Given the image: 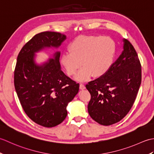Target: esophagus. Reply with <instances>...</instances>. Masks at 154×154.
I'll list each match as a JSON object with an SVG mask.
<instances>
[{
  "instance_id": "34e87169",
  "label": "esophagus",
  "mask_w": 154,
  "mask_h": 154,
  "mask_svg": "<svg viewBox=\"0 0 154 154\" xmlns=\"http://www.w3.org/2000/svg\"><path fill=\"white\" fill-rule=\"evenodd\" d=\"M79 88L80 89H85V85L83 83H80Z\"/></svg>"
}]
</instances>
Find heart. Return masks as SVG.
Instances as JSON below:
<instances>
[{"mask_svg": "<svg viewBox=\"0 0 154 154\" xmlns=\"http://www.w3.org/2000/svg\"><path fill=\"white\" fill-rule=\"evenodd\" d=\"M115 53L116 44L112 38L101 35L81 36L71 42L61 62L69 76H74L82 65L77 77L83 81L93 75L105 74L112 66Z\"/></svg>", "mask_w": 154, "mask_h": 154, "instance_id": "heart-1", "label": "heart"}]
</instances>
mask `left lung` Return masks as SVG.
I'll use <instances>...</instances> for the list:
<instances>
[{
  "label": "left lung",
  "instance_id": "obj_1",
  "mask_svg": "<svg viewBox=\"0 0 154 154\" xmlns=\"http://www.w3.org/2000/svg\"><path fill=\"white\" fill-rule=\"evenodd\" d=\"M141 82V63L138 54L125 39L122 54L109 70L86 85L91 94L89 115L103 126L119 122L131 109Z\"/></svg>",
  "mask_w": 154,
  "mask_h": 154
}]
</instances>
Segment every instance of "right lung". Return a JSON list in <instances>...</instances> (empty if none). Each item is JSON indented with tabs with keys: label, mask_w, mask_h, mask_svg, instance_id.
<instances>
[{
	"label": "right lung",
	"mask_w": 154,
	"mask_h": 154,
	"mask_svg": "<svg viewBox=\"0 0 154 154\" xmlns=\"http://www.w3.org/2000/svg\"><path fill=\"white\" fill-rule=\"evenodd\" d=\"M66 35L43 32L21 49L14 74V87L25 113L39 125L51 128L65 119L66 106L79 91V85L64 74L60 68V53L42 66L34 61V53L45 47H58Z\"/></svg>",
	"instance_id": "add662e5"
}]
</instances>
